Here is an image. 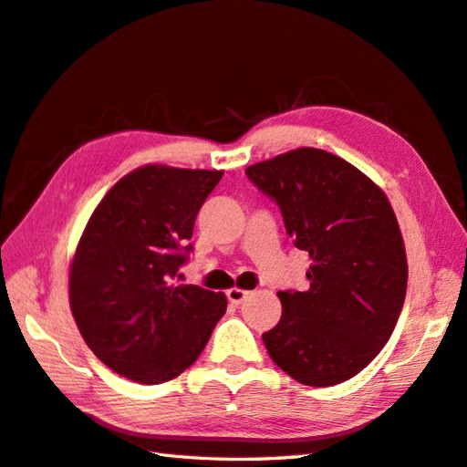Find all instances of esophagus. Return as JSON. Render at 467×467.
<instances>
[{"label":"esophagus","mask_w":467,"mask_h":467,"mask_svg":"<svg viewBox=\"0 0 467 467\" xmlns=\"http://www.w3.org/2000/svg\"><path fill=\"white\" fill-rule=\"evenodd\" d=\"M247 296H250V292L242 290V288H230V290H227V300H230L232 304H235V306H237V304H242Z\"/></svg>","instance_id":"1"}]
</instances>
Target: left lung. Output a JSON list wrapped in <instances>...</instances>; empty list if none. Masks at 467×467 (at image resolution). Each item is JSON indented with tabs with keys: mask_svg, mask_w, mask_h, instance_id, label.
<instances>
[{
	"mask_svg": "<svg viewBox=\"0 0 467 467\" xmlns=\"http://www.w3.org/2000/svg\"><path fill=\"white\" fill-rule=\"evenodd\" d=\"M278 203L298 250L306 292H278L282 318L264 332L268 355L302 385L330 387L360 373L389 337L407 292V255L387 195L357 167L302 147L245 169Z\"/></svg>",
	"mask_w": 467,
	"mask_h": 467,
	"instance_id": "obj_1",
	"label": "left lung"
}]
</instances>
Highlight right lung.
<instances>
[{"label": "right lung", "mask_w": 467, "mask_h": 467, "mask_svg": "<svg viewBox=\"0 0 467 467\" xmlns=\"http://www.w3.org/2000/svg\"><path fill=\"white\" fill-rule=\"evenodd\" d=\"M223 171L145 165L94 209L70 265V308L84 342L135 383L175 379L202 355L227 300L177 284L195 217Z\"/></svg>", "instance_id": "add662e5"}]
</instances>
